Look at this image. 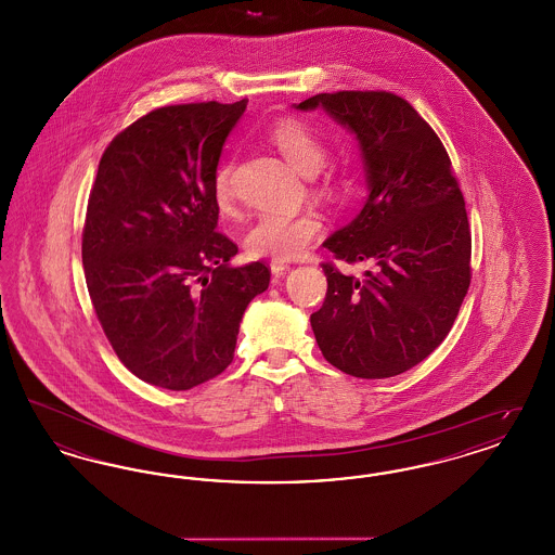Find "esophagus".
Masks as SVG:
<instances>
[{
	"label": "esophagus",
	"instance_id": "34e87169",
	"mask_svg": "<svg viewBox=\"0 0 555 555\" xmlns=\"http://www.w3.org/2000/svg\"><path fill=\"white\" fill-rule=\"evenodd\" d=\"M289 266L287 260H272V262H270V270H272V274L279 279V276H283V274L289 270Z\"/></svg>",
	"mask_w": 555,
	"mask_h": 555
}]
</instances>
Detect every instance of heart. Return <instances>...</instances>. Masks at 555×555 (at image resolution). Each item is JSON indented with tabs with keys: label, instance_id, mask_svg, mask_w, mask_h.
Listing matches in <instances>:
<instances>
[{
	"label": "heart",
	"instance_id": "heart-1",
	"mask_svg": "<svg viewBox=\"0 0 555 555\" xmlns=\"http://www.w3.org/2000/svg\"><path fill=\"white\" fill-rule=\"evenodd\" d=\"M268 141L281 152L301 175H317L328 158L326 143L314 129L301 120H281L268 131ZM233 159H222L211 179L214 202L220 211H231L235 206V185H233ZM328 186H337L331 179ZM322 229V220L312 210H270L260 214L245 235V249L254 258H274L289 260L306 251Z\"/></svg>",
	"mask_w": 555,
	"mask_h": 555
}]
</instances>
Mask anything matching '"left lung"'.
Wrapping results in <instances>:
<instances>
[{
  "label": "left lung",
  "instance_id": "1",
  "mask_svg": "<svg viewBox=\"0 0 555 555\" xmlns=\"http://www.w3.org/2000/svg\"><path fill=\"white\" fill-rule=\"evenodd\" d=\"M318 106L356 132L370 183L366 206L324 247L370 270L356 279L324 262L326 297L310 322L328 364L389 378L441 345L470 287L464 195L441 139L403 98L337 91L297 107Z\"/></svg>",
  "mask_w": 555,
  "mask_h": 555
}]
</instances>
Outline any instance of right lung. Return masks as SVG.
I'll list each match as a JSON object with an SVG mask.
<instances>
[{"label": "right lung", "mask_w": 555, "mask_h": 555, "mask_svg": "<svg viewBox=\"0 0 555 555\" xmlns=\"http://www.w3.org/2000/svg\"><path fill=\"white\" fill-rule=\"evenodd\" d=\"M235 104L156 107L100 159L82 227L89 297L118 360L141 380L193 389L233 362L247 304L268 289L262 262L229 266L211 179Z\"/></svg>", "instance_id": "right-lung-1"}]
</instances>
